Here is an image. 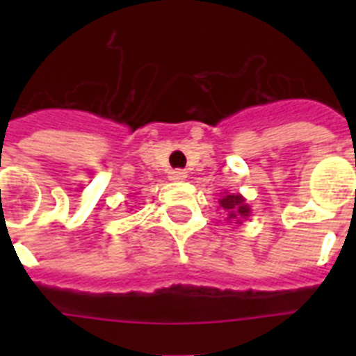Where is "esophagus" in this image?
I'll return each mask as SVG.
<instances>
[{
  "label": "esophagus",
  "mask_w": 356,
  "mask_h": 356,
  "mask_svg": "<svg viewBox=\"0 0 356 356\" xmlns=\"http://www.w3.org/2000/svg\"><path fill=\"white\" fill-rule=\"evenodd\" d=\"M187 178V172L184 169H175V171L169 172V180L172 181H184Z\"/></svg>",
  "instance_id": "34e87169"
}]
</instances>
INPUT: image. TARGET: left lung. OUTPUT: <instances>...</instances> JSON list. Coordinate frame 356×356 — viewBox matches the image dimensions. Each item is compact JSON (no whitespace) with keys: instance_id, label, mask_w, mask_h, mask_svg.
<instances>
[{"instance_id":"obj_1","label":"left lung","mask_w":356,"mask_h":356,"mask_svg":"<svg viewBox=\"0 0 356 356\" xmlns=\"http://www.w3.org/2000/svg\"><path fill=\"white\" fill-rule=\"evenodd\" d=\"M219 205L228 212V217H226L228 221L241 222L242 219L250 217L251 213L250 205H246V200L241 194H226L219 200Z\"/></svg>"}]
</instances>
